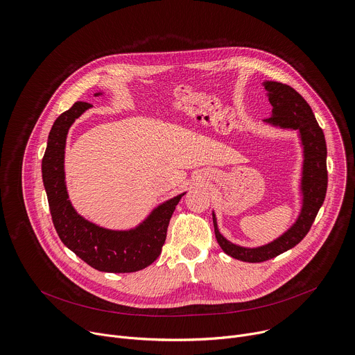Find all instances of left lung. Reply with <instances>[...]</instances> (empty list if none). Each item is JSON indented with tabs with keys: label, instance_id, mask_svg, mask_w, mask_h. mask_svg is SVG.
Wrapping results in <instances>:
<instances>
[{
	"label": "left lung",
	"instance_id": "obj_1",
	"mask_svg": "<svg viewBox=\"0 0 355 355\" xmlns=\"http://www.w3.org/2000/svg\"><path fill=\"white\" fill-rule=\"evenodd\" d=\"M264 87L268 91V99L272 105V116L267 118L264 122L284 129L299 130L300 133L303 157H305L302 171L303 205L297 220L288 232L277 240L256 248L240 247L226 240L219 233L214 215L215 236L219 245L227 256L245 263H263L295 247L311 230L327 191V147L324 133L312 108L305 98L286 84L266 81Z\"/></svg>",
	"mask_w": 355,
	"mask_h": 355
}]
</instances>
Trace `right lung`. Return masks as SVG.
<instances>
[{
    "instance_id": "obj_1",
    "label": "right lung",
    "mask_w": 355,
    "mask_h": 355,
    "mask_svg": "<svg viewBox=\"0 0 355 355\" xmlns=\"http://www.w3.org/2000/svg\"><path fill=\"white\" fill-rule=\"evenodd\" d=\"M88 108L91 104L78 101L55 121L49 133L42 178L50 215L64 245L88 266L104 272H135L148 267L160 256L170 219L184 193L157 207L132 230H108L81 218L71 207L66 189L64 146L70 126Z\"/></svg>"
}]
</instances>
